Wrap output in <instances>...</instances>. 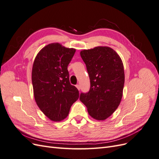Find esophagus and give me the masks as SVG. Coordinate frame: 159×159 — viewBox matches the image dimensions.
Here are the masks:
<instances>
[{"label": "esophagus", "instance_id": "esophagus-1", "mask_svg": "<svg viewBox=\"0 0 159 159\" xmlns=\"http://www.w3.org/2000/svg\"><path fill=\"white\" fill-rule=\"evenodd\" d=\"M76 88H77V89H78V90L80 89V85H76Z\"/></svg>", "mask_w": 159, "mask_h": 159}]
</instances>
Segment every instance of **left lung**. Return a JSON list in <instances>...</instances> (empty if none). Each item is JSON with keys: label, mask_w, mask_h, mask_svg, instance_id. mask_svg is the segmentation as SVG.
<instances>
[{"label": "left lung", "mask_w": 159, "mask_h": 159, "mask_svg": "<svg viewBox=\"0 0 159 159\" xmlns=\"http://www.w3.org/2000/svg\"><path fill=\"white\" fill-rule=\"evenodd\" d=\"M80 56L87 67L91 88L88 93H81L80 99L91 117L103 121L115 112L123 97L125 72L122 60L108 46L81 50Z\"/></svg>", "instance_id": "8db88e82"}]
</instances>
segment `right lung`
Segmentation results:
<instances>
[{
    "label": "right lung",
    "mask_w": 159,
    "mask_h": 159,
    "mask_svg": "<svg viewBox=\"0 0 159 159\" xmlns=\"http://www.w3.org/2000/svg\"><path fill=\"white\" fill-rule=\"evenodd\" d=\"M75 52L60 43H51L38 53L32 70L35 102L46 116L61 121L79 98V91L70 83L68 66Z\"/></svg>",
    "instance_id": "add662e5"
}]
</instances>
